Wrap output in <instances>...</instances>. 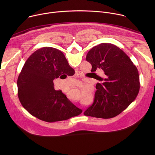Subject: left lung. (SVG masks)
Listing matches in <instances>:
<instances>
[{
  "label": "left lung",
  "mask_w": 155,
  "mask_h": 155,
  "mask_svg": "<svg viewBox=\"0 0 155 155\" xmlns=\"http://www.w3.org/2000/svg\"><path fill=\"white\" fill-rule=\"evenodd\" d=\"M86 59L91 72L102 69L103 78L96 75L93 104L84 112L86 116L108 119L120 114L133 102L140 90L139 75L136 65L120 48L111 43H101L88 51Z\"/></svg>",
  "instance_id": "left-lung-1"
}]
</instances>
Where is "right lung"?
Returning <instances> with one entry per match:
<instances>
[{
	"label": "right lung",
	"instance_id": "obj_1",
	"mask_svg": "<svg viewBox=\"0 0 155 155\" xmlns=\"http://www.w3.org/2000/svg\"><path fill=\"white\" fill-rule=\"evenodd\" d=\"M74 71L61 51L52 47L35 51L25 63L18 78V95L22 105L32 115L49 123L81 114L82 110L54 87L55 78L70 75Z\"/></svg>",
	"mask_w": 155,
	"mask_h": 155
}]
</instances>
